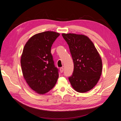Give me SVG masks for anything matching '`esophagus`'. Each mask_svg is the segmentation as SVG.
Instances as JSON below:
<instances>
[{
    "instance_id": "1",
    "label": "esophagus",
    "mask_w": 121,
    "mask_h": 121,
    "mask_svg": "<svg viewBox=\"0 0 121 121\" xmlns=\"http://www.w3.org/2000/svg\"><path fill=\"white\" fill-rule=\"evenodd\" d=\"M60 73H63L64 72V68H60Z\"/></svg>"
}]
</instances>
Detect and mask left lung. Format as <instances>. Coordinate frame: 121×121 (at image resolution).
<instances>
[{"mask_svg":"<svg viewBox=\"0 0 121 121\" xmlns=\"http://www.w3.org/2000/svg\"><path fill=\"white\" fill-rule=\"evenodd\" d=\"M74 62V71L69 78L72 87L80 93L92 89L100 79L102 64L99 54L87 36L63 33Z\"/></svg>","mask_w":121,"mask_h":121,"instance_id":"8db88e82","label":"left lung"}]
</instances>
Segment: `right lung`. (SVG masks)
I'll return each instance as SVG.
<instances>
[{"mask_svg": "<svg viewBox=\"0 0 121 121\" xmlns=\"http://www.w3.org/2000/svg\"><path fill=\"white\" fill-rule=\"evenodd\" d=\"M60 35L53 31L39 33L32 36L24 47L21 58L24 78L29 87L39 94L52 89L59 76L51 47Z\"/></svg>", "mask_w": 121, "mask_h": 121, "instance_id": "obj_1", "label": "right lung"}]
</instances>
